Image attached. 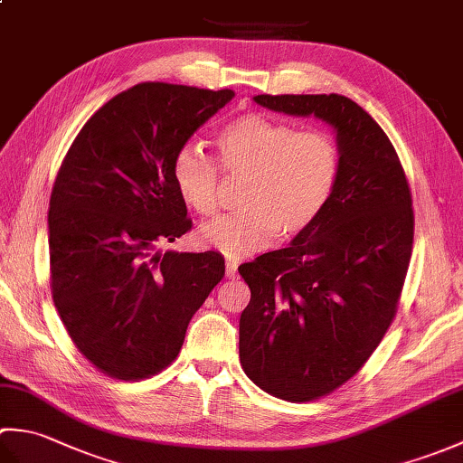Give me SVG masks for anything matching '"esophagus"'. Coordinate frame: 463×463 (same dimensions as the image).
Instances as JSON below:
<instances>
[{
    "mask_svg": "<svg viewBox=\"0 0 463 463\" xmlns=\"http://www.w3.org/2000/svg\"><path fill=\"white\" fill-rule=\"evenodd\" d=\"M224 269H226V277L229 279H234L237 277V269H239V262L234 259H229L224 262Z\"/></svg>",
    "mask_w": 463,
    "mask_h": 463,
    "instance_id": "34e87169",
    "label": "esophagus"
}]
</instances>
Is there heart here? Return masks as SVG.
<instances>
[{
  "mask_svg": "<svg viewBox=\"0 0 463 463\" xmlns=\"http://www.w3.org/2000/svg\"><path fill=\"white\" fill-rule=\"evenodd\" d=\"M224 173L247 176L241 211L204 224L199 239L226 257L262 249L274 234L292 239L307 231L326 206L338 176V146L322 131H297L288 123L250 113L216 137ZM173 181L184 204L199 216L216 211L219 166L199 149L175 156Z\"/></svg>",
  "mask_w": 463,
  "mask_h": 463,
  "instance_id": "b5f03b06",
  "label": "heart"
}]
</instances>
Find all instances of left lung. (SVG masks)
<instances>
[{"instance_id": "left-lung-1", "label": "left lung", "mask_w": 463, "mask_h": 463, "mask_svg": "<svg viewBox=\"0 0 463 463\" xmlns=\"http://www.w3.org/2000/svg\"><path fill=\"white\" fill-rule=\"evenodd\" d=\"M254 103L332 127L338 176L318 219L287 249L244 262L247 376L269 394L310 402L356 373L386 334L414 242L404 169L382 127L344 95H257Z\"/></svg>"}]
</instances>
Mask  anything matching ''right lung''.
<instances>
[{
    "instance_id": "add662e5",
    "label": "right lung",
    "mask_w": 463,
    "mask_h": 463,
    "mask_svg": "<svg viewBox=\"0 0 463 463\" xmlns=\"http://www.w3.org/2000/svg\"><path fill=\"white\" fill-rule=\"evenodd\" d=\"M232 90L139 83L75 137L49 201L53 302L103 373L141 380L179 354L193 314L224 277L219 252L155 250L191 229L173 163Z\"/></svg>"
}]
</instances>
